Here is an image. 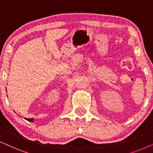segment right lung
<instances>
[{
	"label": "right lung",
	"instance_id": "1",
	"mask_svg": "<svg viewBox=\"0 0 153 153\" xmlns=\"http://www.w3.org/2000/svg\"><path fill=\"white\" fill-rule=\"evenodd\" d=\"M26 120H28V121H30V122H33V120H34L33 119H26Z\"/></svg>",
	"mask_w": 153,
	"mask_h": 153
}]
</instances>
